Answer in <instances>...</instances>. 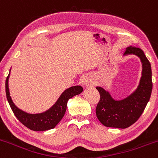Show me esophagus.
Here are the masks:
<instances>
[{
	"mask_svg": "<svg viewBox=\"0 0 158 158\" xmlns=\"http://www.w3.org/2000/svg\"><path fill=\"white\" fill-rule=\"evenodd\" d=\"M81 82H82V84L85 87H90L93 84V82H92V80L90 78L87 76H84L82 77V80H81Z\"/></svg>",
	"mask_w": 158,
	"mask_h": 158,
	"instance_id": "1",
	"label": "esophagus"
}]
</instances>
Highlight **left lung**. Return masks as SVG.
<instances>
[{"label":"left lung","instance_id":"obj_1","mask_svg":"<svg viewBox=\"0 0 158 158\" xmlns=\"http://www.w3.org/2000/svg\"><path fill=\"white\" fill-rule=\"evenodd\" d=\"M134 54L142 64L141 77L137 89L127 98L114 99L107 90L97 87L101 99L96 107V115L105 127L127 128L138 120L151 98L152 91V72L149 60L140 48L128 47L124 56Z\"/></svg>","mask_w":158,"mask_h":158}]
</instances>
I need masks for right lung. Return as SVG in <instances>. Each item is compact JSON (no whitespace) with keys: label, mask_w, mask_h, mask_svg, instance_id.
I'll return each instance as SVG.
<instances>
[{"label":"right lung","mask_w":158,"mask_h":158,"mask_svg":"<svg viewBox=\"0 0 158 158\" xmlns=\"http://www.w3.org/2000/svg\"><path fill=\"white\" fill-rule=\"evenodd\" d=\"M9 77L10 73L6 79L5 88L6 96L10 108L20 122L22 123L27 128L35 131H44L55 127L66 112L68 100L83 91V87L81 86H73L69 87L61 94L55 104L46 111L38 114H30L18 108L12 101L8 87Z\"/></svg>","instance_id":"obj_1"}]
</instances>
